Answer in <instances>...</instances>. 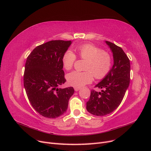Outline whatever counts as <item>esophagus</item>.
<instances>
[{"instance_id": "obj_1", "label": "esophagus", "mask_w": 151, "mask_h": 151, "mask_svg": "<svg viewBox=\"0 0 151 151\" xmlns=\"http://www.w3.org/2000/svg\"><path fill=\"white\" fill-rule=\"evenodd\" d=\"M80 89H81L80 88H77V87H75V88H74V90H75V91H78Z\"/></svg>"}]
</instances>
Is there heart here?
I'll return each instance as SVG.
<instances>
[{
  "mask_svg": "<svg viewBox=\"0 0 151 151\" xmlns=\"http://www.w3.org/2000/svg\"><path fill=\"white\" fill-rule=\"evenodd\" d=\"M78 55L87 60L85 66L86 72L73 71L67 75L69 85L77 88L92 83L93 76L96 79H102L110 72L112 59L110 55L94 45L86 43L77 48ZM76 55L70 50H67L62 57V64L66 70H70L76 61Z\"/></svg>",
  "mask_w": 151,
  "mask_h": 151,
  "instance_id": "heart-1",
  "label": "heart"
}]
</instances>
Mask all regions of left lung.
Returning <instances> with one entry per match:
<instances>
[{"label":"left lung","instance_id":"1","mask_svg":"<svg viewBox=\"0 0 151 151\" xmlns=\"http://www.w3.org/2000/svg\"><path fill=\"white\" fill-rule=\"evenodd\" d=\"M113 53L114 64L109 74L95 86L102 89L101 92L91 90L89 101L86 103L88 112L96 116H104L118 107L129 88L130 79V64L122 48L106 41Z\"/></svg>","mask_w":151,"mask_h":151}]
</instances>
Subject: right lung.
<instances>
[{"mask_svg":"<svg viewBox=\"0 0 151 151\" xmlns=\"http://www.w3.org/2000/svg\"><path fill=\"white\" fill-rule=\"evenodd\" d=\"M70 45V41H50L36 47L27 58L24 86L32 106L43 116L62 115L74 93L72 87L58 88L66 82L62 57Z\"/></svg>","mask_w":151,"mask_h":151,"instance_id":"1","label":"right lung"}]
</instances>
